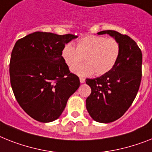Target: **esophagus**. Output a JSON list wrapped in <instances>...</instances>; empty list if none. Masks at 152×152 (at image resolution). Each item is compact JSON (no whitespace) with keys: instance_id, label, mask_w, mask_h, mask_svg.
Masks as SVG:
<instances>
[{"instance_id":"1","label":"esophagus","mask_w":152,"mask_h":152,"mask_svg":"<svg viewBox=\"0 0 152 152\" xmlns=\"http://www.w3.org/2000/svg\"><path fill=\"white\" fill-rule=\"evenodd\" d=\"M80 82H81V83H85V79L83 78V77H80Z\"/></svg>"}]
</instances>
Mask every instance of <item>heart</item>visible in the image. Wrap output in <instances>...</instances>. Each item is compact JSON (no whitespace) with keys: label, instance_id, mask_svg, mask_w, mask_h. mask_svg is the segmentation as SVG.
<instances>
[{"label":"heart","instance_id":"1","mask_svg":"<svg viewBox=\"0 0 152 152\" xmlns=\"http://www.w3.org/2000/svg\"><path fill=\"white\" fill-rule=\"evenodd\" d=\"M120 45L116 39L88 36L80 39L75 47L71 42L64 46L61 56L67 67H73L84 58L86 62L71 69L80 77L106 75L114 67L120 55Z\"/></svg>","mask_w":152,"mask_h":152}]
</instances>
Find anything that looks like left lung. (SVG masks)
<instances>
[{
    "mask_svg": "<svg viewBox=\"0 0 152 152\" xmlns=\"http://www.w3.org/2000/svg\"><path fill=\"white\" fill-rule=\"evenodd\" d=\"M108 34L120 45V55L113 68L106 75L85 82L91 89L86 99L90 116L99 123L113 122L129 109L136 97L141 81L142 53L134 40L113 30L98 32Z\"/></svg>",
    "mask_w": 152,
    "mask_h": 152,
    "instance_id": "8db88e82",
    "label": "left lung"
}]
</instances>
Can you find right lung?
I'll list each match as a JSON object with an SVG mask.
<instances>
[{"instance_id":"add662e5","label":"right lung","mask_w":152,"mask_h":152,"mask_svg":"<svg viewBox=\"0 0 152 152\" xmlns=\"http://www.w3.org/2000/svg\"><path fill=\"white\" fill-rule=\"evenodd\" d=\"M77 36L36 32L16 42L11 52L10 79L20 106L34 120L58 119L80 86L61 56L66 43Z\"/></svg>"}]
</instances>
